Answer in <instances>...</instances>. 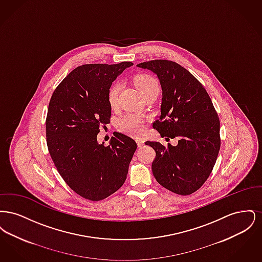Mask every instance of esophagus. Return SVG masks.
Returning a JSON list of instances; mask_svg holds the SVG:
<instances>
[{"label": "esophagus", "instance_id": "esophagus-1", "mask_svg": "<svg viewBox=\"0 0 262 262\" xmlns=\"http://www.w3.org/2000/svg\"><path fill=\"white\" fill-rule=\"evenodd\" d=\"M137 145L138 146H142L143 144H144V140L143 139H141V138H139V139H137Z\"/></svg>", "mask_w": 262, "mask_h": 262}]
</instances>
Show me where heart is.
<instances>
[{
    "instance_id": "obj_1",
    "label": "heart",
    "mask_w": 262,
    "mask_h": 262,
    "mask_svg": "<svg viewBox=\"0 0 262 262\" xmlns=\"http://www.w3.org/2000/svg\"><path fill=\"white\" fill-rule=\"evenodd\" d=\"M135 84L140 93L145 97L151 92L159 90V83L157 79L147 74H140L134 79ZM121 90V83L114 82L108 90V102L112 109L117 108L119 103V94ZM118 128L120 132L132 137H140L144 133V122L141 118L133 114H127L119 122Z\"/></svg>"
}]
</instances>
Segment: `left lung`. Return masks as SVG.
<instances>
[{"label":"left lung","instance_id":"8db88e82","mask_svg":"<svg viewBox=\"0 0 262 262\" xmlns=\"http://www.w3.org/2000/svg\"><path fill=\"white\" fill-rule=\"evenodd\" d=\"M156 74L162 88L161 115L153 123L162 137L178 145L146 141L155 150L152 173L162 187L188 195L200 189L212 172L220 150V121L211 99L187 70L169 60L140 62ZM167 139V138H166Z\"/></svg>","mask_w":262,"mask_h":262}]
</instances>
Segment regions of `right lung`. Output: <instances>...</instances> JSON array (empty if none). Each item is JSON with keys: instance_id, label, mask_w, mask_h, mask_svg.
I'll return each mask as SVG.
<instances>
[{"instance_id": "1", "label": "right lung", "mask_w": 262, "mask_h": 262, "mask_svg": "<svg viewBox=\"0 0 262 262\" xmlns=\"http://www.w3.org/2000/svg\"><path fill=\"white\" fill-rule=\"evenodd\" d=\"M132 62L75 68L54 90L46 118L51 158L67 185L83 199L99 201L125 183L137 142L115 133L98 144L100 127L110 123L108 90Z\"/></svg>"}]
</instances>
